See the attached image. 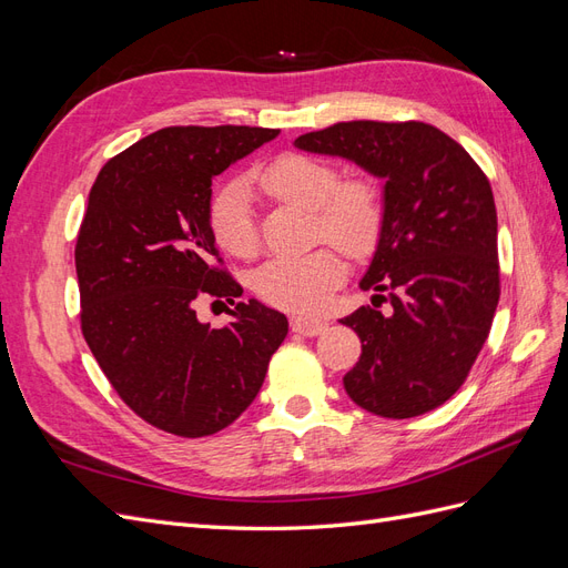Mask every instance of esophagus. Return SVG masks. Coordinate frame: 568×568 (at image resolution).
Listing matches in <instances>:
<instances>
[{"mask_svg": "<svg viewBox=\"0 0 568 568\" xmlns=\"http://www.w3.org/2000/svg\"><path fill=\"white\" fill-rule=\"evenodd\" d=\"M291 329L303 336H317L326 329V322L315 320V317H291Z\"/></svg>", "mask_w": 568, "mask_h": 568, "instance_id": "34e87169", "label": "esophagus"}]
</instances>
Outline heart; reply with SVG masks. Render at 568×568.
Returning a JSON list of instances; mask_svg holds the SVG:
<instances>
[{
  "label": "heart",
  "instance_id": "b5f03b06",
  "mask_svg": "<svg viewBox=\"0 0 568 568\" xmlns=\"http://www.w3.org/2000/svg\"><path fill=\"white\" fill-rule=\"evenodd\" d=\"M255 180L272 199L313 211L315 239L332 242L305 255L272 257L253 277L255 294L265 303L313 313L346 277V257L341 251L365 257L379 244L386 222L384 189L372 175L341 180V168L334 161L298 151L280 153L257 170ZM209 227L217 246L234 257H253L261 248L248 189L242 180H230L213 194Z\"/></svg>",
  "mask_w": 568,
  "mask_h": 568
}]
</instances>
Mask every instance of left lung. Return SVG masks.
<instances>
[{
  "label": "left lung",
  "mask_w": 568,
  "mask_h": 568,
  "mask_svg": "<svg viewBox=\"0 0 568 568\" xmlns=\"http://www.w3.org/2000/svg\"><path fill=\"white\" fill-rule=\"evenodd\" d=\"M296 146L386 180L384 232L359 282L376 296L341 320L363 341V355L343 376L346 393L386 419L440 407L467 382L500 301L486 173L453 136L419 120H351L301 134ZM376 300L392 311L376 312Z\"/></svg>",
  "instance_id": "1"
}]
</instances>
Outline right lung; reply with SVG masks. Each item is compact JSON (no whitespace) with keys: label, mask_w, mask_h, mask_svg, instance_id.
<instances>
[{"label":"right lung","mask_w":568,"mask_h":568,"mask_svg":"<svg viewBox=\"0 0 568 568\" xmlns=\"http://www.w3.org/2000/svg\"><path fill=\"white\" fill-rule=\"evenodd\" d=\"M277 134L163 128L92 184L75 244L82 336L120 400L161 432L201 438L230 426L286 338V317L253 298L222 331L195 317L203 297L242 296L209 227L213 178Z\"/></svg>","instance_id":"1"}]
</instances>
